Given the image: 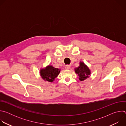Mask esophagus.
<instances>
[{
  "instance_id": "esophagus-1",
  "label": "esophagus",
  "mask_w": 126,
  "mask_h": 126,
  "mask_svg": "<svg viewBox=\"0 0 126 126\" xmlns=\"http://www.w3.org/2000/svg\"><path fill=\"white\" fill-rule=\"evenodd\" d=\"M65 68L67 70H69L70 68H71V66L69 65H67L66 66H65Z\"/></svg>"
}]
</instances>
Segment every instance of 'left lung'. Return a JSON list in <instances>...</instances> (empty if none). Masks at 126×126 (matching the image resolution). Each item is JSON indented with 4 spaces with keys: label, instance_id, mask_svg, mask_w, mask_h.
Masks as SVG:
<instances>
[{
    "label": "left lung",
    "instance_id": "left-lung-1",
    "mask_svg": "<svg viewBox=\"0 0 126 126\" xmlns=\"http://www.w3.org/2000/svg\"><path fill=\"white\" fill-rule=\"evenodd\" d=\"M75 73L79 76V80L81 81H84L90 77L91 74V71L89 68L83 62L80 61L79 66L74 69Z\"/></svg>",
    "mask_w": 126,
    "mask_h": 126
}]
</instances>
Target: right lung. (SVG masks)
<instances>
[{
    "label": "right lung",
    "instance_id": "add662e5",
    "mask_svg": "<svg viewBox=\"0 0 126 126\" xmlns=\"http://www.w3.org/2000/svg\"><path fill=\"white\" fill-rule=\"evenodd\" d=\"M61 69L54 67L53 66L48 65L44 68L40 69V75L45 81L53 82L58 76Z\"/></svg>",
    "mask_w": 126,
    "mask_h": 126
}]
</instances>
